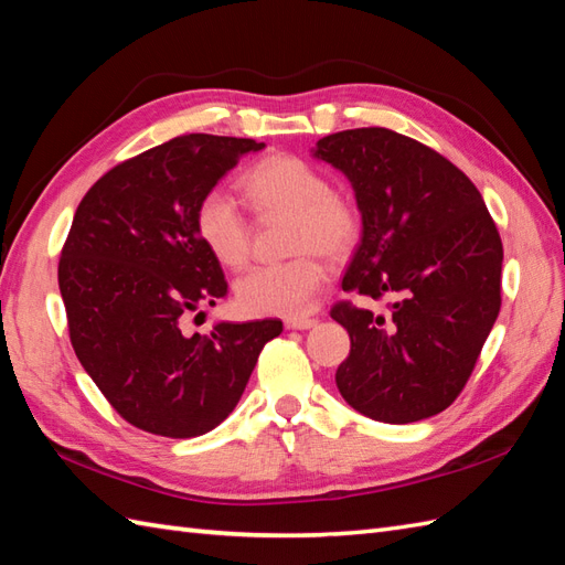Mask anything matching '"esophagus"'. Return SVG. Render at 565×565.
I'll return each instance as SVG.
<instances>
[{
	"instance_id": "34e87169",
	"label": "esophagus",
	"mask_w": 565,
	"mask_h": 565,
	"mask_svg": "<svg viewBox=\"0 0 565 565\" xmlns=\"http://www.w3.org/2000/svg\"><path fill=\"white\" fill-rule=\"evenodd\" d=\"M318 324V320H310V318H294V320H286V330H310V327Z\"/></svg>"
}]
</instances>
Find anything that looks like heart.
I'll list each match as a JSON object with an SVG mask.
<instances>
[{"label": "heart", "mask_w": 565, "mask_h": 565, "mask_svg": "<svg viewBox=\"0 0 565 565\" xmlns=\"http://www.w3.org/2000/svg\"><path fill=\"white\" fill-rule=\"evenodd\" d=\"M245 196L262 216L291 212V250L286 262L253 267L235 284V300L247 315L303 318L327 284V257L347 255L359 241L361 216L351 196L330 188L318 166L291 153L267 156L243 175ZM202 245L223 267L241 269L253 250V231L238 200L223 188L202 194L194 209Z\"/></svg>", "instance_id": "obj_1"}]
</instances>
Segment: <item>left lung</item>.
Returning <instances> with one entry per match:
<instances>
[{
    "instance_id": "8db88e82",
    "label": "left lung",
    "mask_w": 565,
    "mask_h": 565,
    "mask_svg": "<svg viewBox=\"0 0 565 565\" xmlns=\"http://www.w3.org/2000/svg\"><path fill=\"white\" fill-rule=\"evenodd\" d=\"M342 170L361 212V243L344 291L395 296L387 315L337 303L349 359L337 387L359 414L414 424L455 402L501 310L503 243L460 168L385 127L347 129L315 143Z\"/></svg>"
}]
</instances>
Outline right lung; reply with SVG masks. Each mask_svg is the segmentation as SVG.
<instances>
[{"instance_id":"1","label":"right lung","mask_w":565,"mask_h":565,"mask_svg":"<svg viewBox=\"0 0 565 565\" xmlns=\"http://www.w3.org/2000/svg\"><path fill=\"white\" fill-rule=\"evenodd\" d=\"M262 149L255 139L175 137L108 170L74 214L57 269L72 347L113 409L153 436L216 428L262 347L284 330L257 320L185 332L192 312L228 291L196 235V202Z\"/></svg>"}]
</instances>
